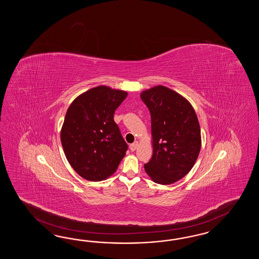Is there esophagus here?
<instances>
[{
    "mask_svg": "<svg viewBox=\"0 0 259 259\" xmlns=\"http://www.w3.org/2000/svg\"><path fill=\"white\" fill-rule=\"evenodd\" d=\"M138 145H139V142L138 141H135L134 143H132L131 145H130V150L134 152L135 150L137 149V147H138Z\"/></svg>",
    "mask_w": 259,
    "mask_h": 259,
    "instance_id": "34e87169",
    "label": "esophagus"
}]
</instances>
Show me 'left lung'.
Returning <instances> with one entry per match:
<instances>
[{
	"label": "left lung",
	"mask_w": 259,
	"mask_h": 259,
	"mask_svg": "<svg viewBox=\"0 0 259 259\" xmlns=\"http://www.w3.org/2000/svg\"><path fill=\"white\" fill-rule=\"evenodd\" d=\"M151 114L153 156L144 169L152 181H180L196 162L201 147L200 127L191 103L172 89L157 85L141 94Z\"/></svg>",
	"instance_id": "1"
}]
</instances>
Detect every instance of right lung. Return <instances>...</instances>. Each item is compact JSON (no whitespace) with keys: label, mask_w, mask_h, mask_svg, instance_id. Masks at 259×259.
Here are the masks:
<instances>
[{"label":"right lung","mask_w":259,"mask_h":259,"mask_svg":"<svg viewBox=\"0 0 259 259\" xmlns=\"http://www.w3.org/2000/svg\"><path fill=\"white\" fill-rule=\"evenodd\" d=\"M127 92L100 85L79 95L67 109L61 141L72 168L87 181H104L128 149L114 113Z\"/></svg>","instance_id":"right-lung-1"}]
</instances>
